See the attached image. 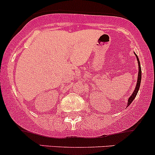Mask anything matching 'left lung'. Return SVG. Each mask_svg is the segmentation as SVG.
I'll return each mask as SVG.
<instances>
[{"label":"left lung","instance_id":"1","mask_svg":"<svg viewBox=\"0 0 155 155\" xmlns=\"http://www.w3.org/2000/svg\"><path fill=\"white\" fill-rule=\"evenodd\" d=\"M135 54V53H134ZM136 57H137V62H138V65H139V71H138V77H137V85H136L135 89H134V92L132 93L131 96L130 97L129 99H128L127 101V107H129L130 104L134 101V100L135 99L136 96H137V93H138V91L140 89V83H141V79H142V70H141V66H140V60H139V58L138 56L137 55V54H135Z\"/></svg>","mask_w":155,"mask_h":155}]
</instances>
